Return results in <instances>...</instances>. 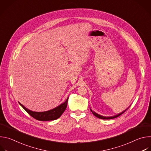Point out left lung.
<instances>
[{
	"label": "left lung",
	"mask_w": 151,
	"mask_h": 151,
	"mask_svg": "<svg viewBox=\"0 0 151 151\" xmlns=\"http://www.w3.org/2000/svg\"><path fill=\"white\" fill-rule=\"evenodd\" d=\"M130 106H129V107H130ZM129 107H128L127 109H126L125 110H124V111H122V112H121V113H119V114H117V115H114V116H102V115H99V114H97L96 112H95L94 111H93L91 108H90V111H91V112L93 113V114L94 116H96L97 118H99L102 119H110L115 118H116V117L120 116L121 115H122L123 113H124V112L129 108Z\"/></svg>",
	"instance_id": "8db88e82"
}]
</instances>
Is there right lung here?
Instances as JSON below:
<instances>
[{
  "label": "right lung",
  "instance_id": "obj_1",
  "mask_svg": "<svg viewBox=\"0 0 151 151\" xmlns=\"http://www.w3.org/2000/svg\"><path fill=\"white\" fill-rule=\"evenodd\" d=\"M69 97L66 99V100L58 106L57 107H55V108L47 111L45 112H33L32 111H30L26 108L23 104H21L19 102V104L22 106L23 108L33 118L35 119L39 120V121H52L58 119L61 116V115L63 114V113L66 110L68 102Z\"/></svg>",
  "mask_w": 151,
  "mask_h": 151
}]
</instances>
